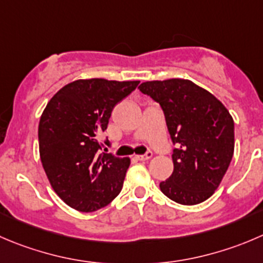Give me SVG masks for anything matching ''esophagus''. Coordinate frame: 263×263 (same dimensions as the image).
I'll return each mask as SVG.
<instances>
[{"label": "esophagus", "mask_w": 263, "mask_h": 263, "mask_svg": "<svg viewBox=\"0 0 263 263\" xmlns=\"http://www.w3.org/2000/svg\"><path fill=\"white\" fill-rule=\"evenodd\" d=\"M153 157V153L152 152H147L146 154H144V155H136V159L137 160H147V159H150V158Z\"/></svg>", "instance_id": "1"}]
</instances>
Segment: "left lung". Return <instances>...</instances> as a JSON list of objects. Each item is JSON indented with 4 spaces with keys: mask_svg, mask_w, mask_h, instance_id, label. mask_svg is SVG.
<instances>
[{
    "mask_svg": "<svg viewBox=\"0 0 263 263\" xmlns=\"http://www.w3.org/2000/svg\"><path fill=\"white\" fill-rule=\"evenodd\" d=\"M140 91L159 103L173 150V172L159 187L183 205L204 202L220 186L234 154V121L216 96L189 80L147 81Z\"/></svg>",
    "mask_w": 263,
    "mask_h": 263,
    "instance_id": "8db88e82",
    "label": "left lung"
}]
</instances>
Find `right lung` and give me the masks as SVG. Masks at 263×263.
Returning <instances> with one entry per match:
<instances>
[{"instance_id":"right-lung-1","label":"right lung","mask_w":263,"mask_h":263,"mask_svg":"<svg viewBox=\"0 0 263 263\" xmlns=\"http://www.w3.org/2000/svg\"><path fill=\"white\" fill-rule=\"evenodd\" d=\"M139 83L77 80L60 88L46 105L38 124L41 162L55 193L69 207L93 212L121 193L131 160L99 154L103 145L99 136L114 106Z\"/></svg>"}]
</instances>
